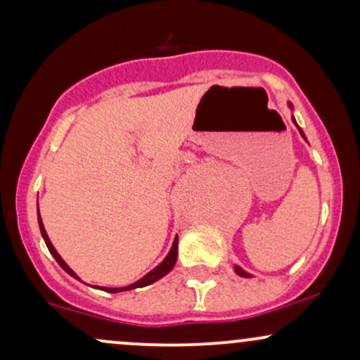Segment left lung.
<instances>
[{
	"label": "left lung",
	"mask_w": 360,
	"mask_h": 360,
	"mask_svg": "<svg viewBox=\"0 0 360 360\" xmlns=\"http://www.w3.org/2000/svg\"><path fill=\"white\" fill-rule=\"evenodd\" d=\"M292 122H295V120H292ZM295 125H296V122H295ZM298 130H300L301 137H303L304 140H307V137H304V134H303V131H301V128H300V127H298ZM235 272H237V274H238V276H242V278H249V274H247V272H245V271H243V269H242V267L235 266Z\"/></svg>",
	"instance_id": "8db88e82"
}]
</instances>
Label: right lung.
<instances>
[{
  "instance_id": "right-lung-1",
  "label": "right lung",
  "mask_w": 360,
  "mask_h": 360,
  "mask_svg": "<svg viewBox=\"0 0 360 360\" xmlns=\"http://www.w3.org/2000/svg\"><path fill=\"white\" fill-rule=\"evenodd\" d=\"M39 226H40V232H42L44 240H45V243H47V249L51 250V254L53 255V259L57 260V264H59V266L65 272H68V274H71L72 278L79 279L76 274H74V271L71 269V267H69L68 264H65L64 260H62L60 255L57 254V250L53 249V245H52L51 240H49V237H47V232H45V229H44V223H42V218H40V213H39ZM176 259H177V238L174 240V243H172L171 252H169V254H167V257L164 259L162 262H160L154 271L148 272L147 276H143V278L140 279V281H137V283L130 284V286H125V288H103V289H105V291H108V292H120V291H130V289H135V288L148 286V284L155 283V281H159L160 278H164V276H166L167 272H171L172 267H174V264H176Z\"/></svg>"
}]
</instances>
